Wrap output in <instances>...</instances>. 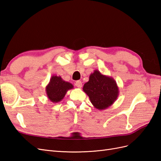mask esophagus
Returning a JSON list of instances; mask_svg holds the SVG:
<instances>
[{
    "label": "esophagus",
    "mask_w": 161,
    "mask_h": 161,
    "mask_svg": "<svg viewBox=\"0 0 161 161\" xmlns=\"http://www.w3.org/2000/svg\"><path fill=\"white\" fill-rule=\"evenodd\" d=\"M75 85H76L77 87H79V88H81L82 86V82H81L80 80H77V81L76 82Z\"/></svg>",
    "instance_id": "1"
}]
</instances>
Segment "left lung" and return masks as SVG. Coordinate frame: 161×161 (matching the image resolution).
Listing matches in <instances>:
<instances>
[{
	"instance_id": "1",
	"label": "left lung",
	"mask_w": 161,
	"mask_h": 161,
	"mask_svg": "<svg viewBox=\"0 0 161 161\" xmlns=\"http://www.w3.org/2000/svg\"><path fill=\"white\" fill-rule=\"evenodd\" d=\"M82 90L89 96L91 103L99 110H104L114 103L119 95V87L113 78L95 70Z\"/></svg>"
}]
</instances>
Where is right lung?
<instances>
[{"instance_id": "1", "label": "right lung", "mask_w": 161, "mask_h": 161, "mask_svg": "<svg viewBox=\"0 0 161 161\" xmlns=\"http://www.w3.org/2000/svg\"><path fill=\"white\" fill-rule=\"evenodd\" d=\"M73 88L72 84L63 80L60 76L53 75L46 86V92L48 99L56 103L64 99L67 91Z\"/></svg>"}]
</instances>
